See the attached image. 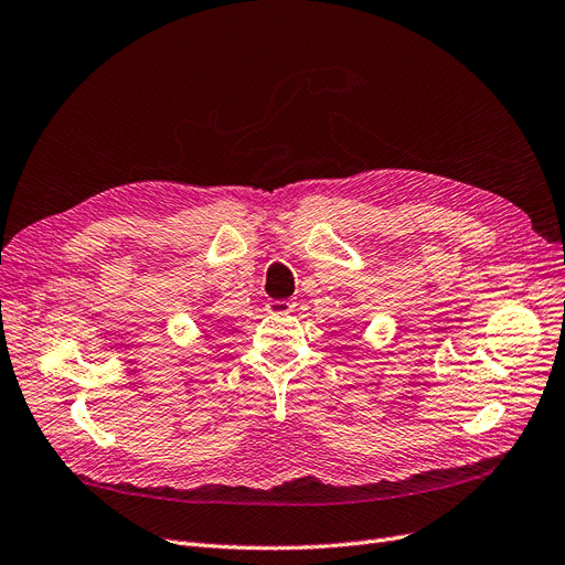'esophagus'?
Wrapping results in <instances>:
<instances>
[{
    "label": "esophagus",
    "instance_id": "esophagus-1",
    "mask_svg": "<svg viewBox=\"0 0 565 565\" xmlns=\"http://www.w3.org/2000/svg\"><path fill=\"white\" fill-rule=\"evenodd\" d=\"M294 301H289V299H271L266 303V310L268 312H276V315H285V312H291L294 310Z\"/></svg>",
    "mask_w": 565,
    "mask_h": 565
}]
</instances>
